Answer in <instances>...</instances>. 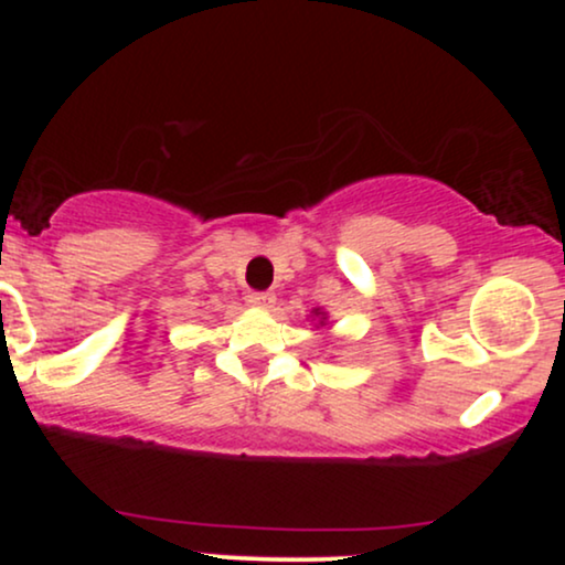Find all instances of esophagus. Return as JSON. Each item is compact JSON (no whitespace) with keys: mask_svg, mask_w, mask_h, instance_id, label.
<instances>
[{"mask_svg":"<svg viewBox=\"0 0 565 565\" xmlns=\"http://www.w3.org/2000/svg\"><path fill=\"white\" fill-rule=\"evenodd\" d=\"M246 300H249L252 308L270 310V308H274V302H276V295H274V291H249V297H246Z\"/></svg>","mask_w":565,"mask_h":565,"instance_id":"1","label":"esophagus"}]
</instances>
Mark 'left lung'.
Masks as SVG:
<instances>
[{
    "instance_id": "left-lung-1",
    "label": "left lung",
    "mask_w": 565,
    "mask_h": 565,
    "mask_svg": "<svg viewBox=\"0 0 565 565\" xmlns=\"http://www.w3.org/2000/svg\"><path fill=\"white\" fill-rule=\"evenodd\" d=\"M310 319L316 321V327H327L329 316H327V310H323V308H313V310H310Z\"/></svg>"
}]
</instances>
